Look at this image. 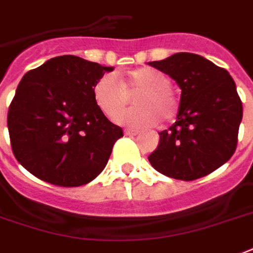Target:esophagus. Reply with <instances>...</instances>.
Listing matches in <instances>:
<instances>
[{
	"label": "esophagus",
	"instance_id": "esophagus-1",
	"mask_svg": "<svg viewBox=\"0 0 253 253\" xmlns=\"http://www.w3.org/2000/svg\"><path fill=\"white\" fill-rule=\"evenodd\" d=\"M139 129H133V128H126L125 129V134H129V136H134V134L139 133Z\"/></svg>",
	"mask_w": 253,
	"mask_h": 253
}]
</instances>
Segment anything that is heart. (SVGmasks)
Here are the masks:
<instances>
[{
	"label": "heart",
	"mask_w": 253,
	"mask_h": 253,
	"mask_svg": "<svg viewBox=\"0 0 253 253\" xmlns=\"http://www.w3.org/2000/svg\"><path fill=\"white\" fill-rule=\"evenodd\" d=\"M171 81L166 74L154 68L143 67L120 77V82L113 74H104L93 86L95 106L113 120L128 103V95L139 93L135 99L139 108L120 114L116 119L119 124L128 126H145L156 124L160 119L174 121L179 112V102L172 91Z\"/></svg>",
	"instance_id": "obj_1"
}]
</instances>
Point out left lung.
Masks as SVG:
<instances>
[{"mask_svg": "<svg viewBox=\"0 0 253 253\" xmlns=\"http://www.w3.org/2000/svg\"><path fill=\"white\" fill-rule=\"evenodd\" d=\"M148 64L182 88L176 121L159 133L149 163L174 179L209 175L226 163L237 147L243 104L235 81L225 68L195 53L178 52Z\"/></svg>", "mask_w": 253, "mask_h": 253, "instance_id": "left-lung-1", "label": "left lung"}]
</instances>
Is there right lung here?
Returning <instances> with one entry per match:
<instances>
[{"label": "right lung", "mask_w": 253, "mask_h": 253, "mask_svg": "<svg viewBox=\"0 0 253 253\" xmlns=\"http://www.w3.org/2000/svg\"><path fill=\"white\" fill-rule=\"evenodd\" d=\"M112 70L63 55L24 75L8 112L12 151L24 169L62 187L86 185L101 174L124 136L93 99L94 84Z\"/></svg>", "instance_id": "add662e5"}]
</instances>
